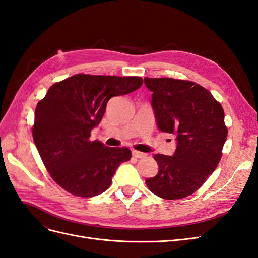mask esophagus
<instances>
[{
	"label": "esophagus",
	"instance_id": "34e87169",
	"mask_svg": "<svg viewBox=\"0 0 258 258\" xmlns=\"http://www.w3.org/2000/svg\"><path fill=\"white\" fill-rule=\"evenodd\" d=\"M132 156H134V157H136V158H144L146 154L138 152V151H132Z\"/></svg>",
	"mask_w": 258,
	"mask_h": 258
}]
</instances>
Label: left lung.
<instances>
[{
  "label": "left lung",
  "mask_w": 258,
  "mask_h": 258,
  "mask_svg": "<svg viewBox=\"0 0 258 258\" xmlns=\"http://www.w3.org/2000/svg\"><path fill=\"white\" fill-rule=\"evenodd\" d=\"M144 83L153 92L158 129L176 136L173 156L156 154L158 173L145 183L160 198H185L200 188L221 160L227 139L224 110L212 93L194 82L145 77Z\"/></svg>",
  "instance_id": "1"
}]
</instances>
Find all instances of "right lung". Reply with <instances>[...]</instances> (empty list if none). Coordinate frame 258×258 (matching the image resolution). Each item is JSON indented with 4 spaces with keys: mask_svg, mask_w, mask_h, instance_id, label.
<instances>
[{
    "mask_svg": "<svg viewBox=\"0 0 258 258\" xmlns=\"http://www.w3.org/2000/svg\"><path fill=\"white\" fill-rule=\"evenodd\" d=\"M139 76L76 74L53 84L37 103L32 135L52 179L68 192L93 197L104 192L120 163L131 158L127 147L90 141L108 100L140 88Z\"/></svg>",
    "mask_w": 258,
    "mask_h": 258,
    "instance_id": "right-lung-1",
    "label": "right lung"
}]
</instances>
